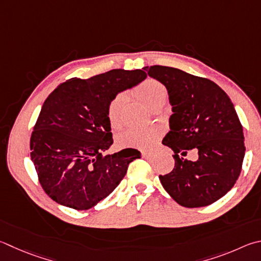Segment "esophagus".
<instances>
[{
    "label": "esophagus",
    "instance_id": "1",
    "mask_svg": "<svg viewBox=\"0 0 261 261\" xmlns=\"http://www.w3.org/2000/svg\"><path fill=\"white\" fill-rule=\"evenodd\" d=\"M143 158H145V159H147V160H150L151 158H153V154L147 153V151H144V153H143Z\"/></svg>",
    "mask_w": 261,
    "mask_h": 261
}]
</instances>
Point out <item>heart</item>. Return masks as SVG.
<instances>
[{
	"instance_id": "heart-1",
	"label": "heart",
	"mask_w": 261,
	"mask_h": 261,
	"mask_svg": "<svg viewBox=\"0 0 261 261\" xmlns=\"http://www.w3.org/2000/svg\"><path fill=\"white\" fill-rule=\"evenodd\" d=\"M139 94L149 108L159 103H165L168 99L167 88L156 80L146 81L140 88ZM124 103V93H118L110 102L107 116L113 129H117L121 125L122 110ZM160 135L161 132L158 127H130L117 136V145L120 147H149Z\"/></svg>"
}]
</instances>
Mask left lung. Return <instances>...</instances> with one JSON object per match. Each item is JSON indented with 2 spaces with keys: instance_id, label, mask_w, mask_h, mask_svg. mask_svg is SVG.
<instances>
[{
  "instance_id": "obj_1",
  "label": "left lung",
  "mask_w": 261,
  "mask_h": 261,
  "mask_svg": "<svg viewBox=\"0 0 261 261\" xmlns=\"http://www.w3.org/2000/svg\"><path fill=\"white\" fill-rule=\"evenodd\" d=\"M168 90L172 115L163 145L174 151V168L160 180L178 204L200 207L226 195L238 180L245 154L243 127L233 102L207 79L167 66H146ZM195 149L196 161L184 159Z\"/></svg>"
}]
</instances>
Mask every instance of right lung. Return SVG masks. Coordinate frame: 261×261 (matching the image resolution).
<instances>
[{
    "mask_svg": "<svg viewBox=\"0 0 261 261\" xmlns=\"http://www.w3.org/2000/svg\"><path fill=\"white\" fill-rule=\"evenodd\" d=\"M146 77L141 69L73 77L45 99L31 137V160L52 200L75 210L91 209L118 186L129 163L140 158L134 148L102 153L113 144L110 102Z\"/></svg>",
    "mask_w": 261,
    "mask_h": 261,
    "instance_id": "add662e5",
    "label": "right lung"
}]
</instances>
